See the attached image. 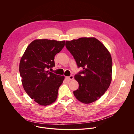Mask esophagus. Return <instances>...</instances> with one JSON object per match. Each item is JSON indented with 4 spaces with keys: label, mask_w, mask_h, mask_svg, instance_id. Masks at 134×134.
Returning <instances> with one entry per match:
<instances>
[{
    "label": "esophagus",
    "mask_w": 134,
    "mask_h": 134,
    "mask_svg": "<svg viewBox=\"0 0 134 134\" xmlns=\"http://www.w3.org/2000/svg\"><path fill=\"white\" fill-rule=\"evenodd\" d=\"M69 80H72L74 79V76L72 75H70L69 77H67Z\"/></svg>",
    "instance_id": "esophagus-1"
}]
</instances>
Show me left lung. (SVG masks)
<instances>
[{"mask_svg": "<svg viewBox=\"0 0 134 134\" xmlns=\"http://www.w3.org/2000/svg\"><path fill=\"white\" fill-rule=\"evenodd\" d=\"M66 47L79 67L83 71L75 75L79 88L73 92L79 101L89 104L99 99L112 81L111 55L104 45L94 37L66 41Z\"/></svg>", "mask_w": 134, "mask_h": 134, "instance_id": "1", "label": "left lung"}]
</instances>
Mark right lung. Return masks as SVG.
Segmentation results:
<instances>
[{"instance_id": "obj_1", "label": "right lung", "mask_w": 134, "mask_h": 134, "mask_svg": "<svg viewBox=\"0 0 134 134\" xmlns=\"http://www.w3.org/2000/svg\"><path fill=\"white\" fill-rule=\"evenodd\" d=\"M65 41L36 39L27 47L20 63L22 85L29 96L39 104L47 106L57 100L65 76L50 72L55 66V55L64 47Z\"/></svg>"}]
</instances>
